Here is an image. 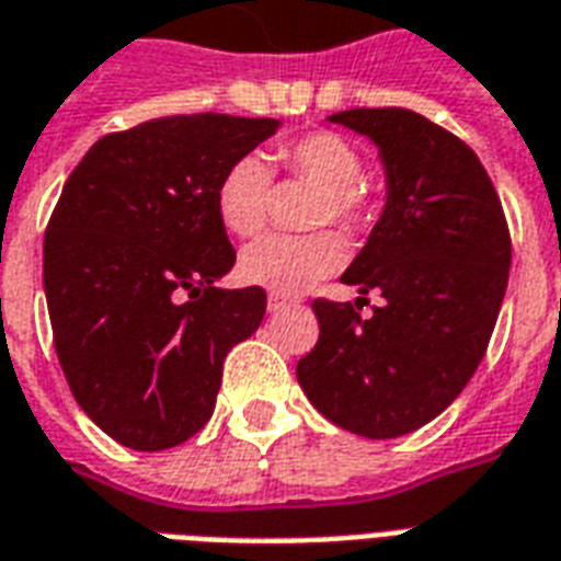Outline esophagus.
<instances>
[{
	"mask_svg": "<svg viewBox=\"0 0 561 561\" xmlns=\"http://www.w3.org/2000/svg\"><path fill=\"white\" fill-rule=\"evenodd\" d=\"M288 306H291V300H288V297H279V294H270L267 297L270 312H282V309H288Z\"/></svg>",
	"mask_w": 561,
	"mask_h": 561,
	"instance_id": "obj_1",
	"label": "esophagus"
}]
</instances>
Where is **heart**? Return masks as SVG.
<instances>
[{
	"label": "heart",
	"instance_id": "heart-1",
	"mask_svg": "<svg viewBox=\"0 0 561 561\" xmlns=\"http://www.w3.org/2000/svg\"><path fill=\"white\" fill-rule=\"evenodd\" d=\"M279 163L294 175L309 178L323 186L318 202V222L335 219L339 226H359L365 219V196L359 190L363 157L339 133H309L294 142L282 145ZM270 165L261 153H247L228 165L217 186V214L222 226L249 238L267 219ZM344 261V243L333 231H318L306 238L291 234H264L243 249L238 261V276L247 285L270 294H300Z\"/></svg>",
	"mask_w": 561,
	"mask_h": 561
}]
</instances>
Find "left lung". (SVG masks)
<instances>
[{
    "label": "left lung",
    "mask_w": 561,
    "mask_h": 561,
    "mask_svg": "<svg viewBox=\"0 0 561 561\" xmlns=\"http://www.w3.org/2000/svg\"><path fill=\"white\" fill-rule=\"evenodd\" d=\"M327 122L371 139L383 163V214L342 273L383 306L363 321L351 302L314 300L321 335L297 380L339 428L392 439L437 419L476 375L508 285L512 240L491 178L458 136L398 106Z\"/></svg>",
    "instance_id": "1"
}]
</instances>
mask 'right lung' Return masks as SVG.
<instances>
[{
	"label": "right lung",
	"instance_id": "right-lung-1",
	"mask_svg": "<svg viewBox=\"0 0 561 561\" xmlns=\"http://www.w3.org/2000/svg\"><path fill=\"white\" fill-rule=\"evenodd\" d=\"M279 127L153 118L98 139L61 190L44 238L53 342L77 404L127 449L205 428L226 354L259 330L267 294L217 288L234 267L217 186Z\"/></svg>",
	"mask_w": 561,
	"mask_h": 561
}]
</instances>
